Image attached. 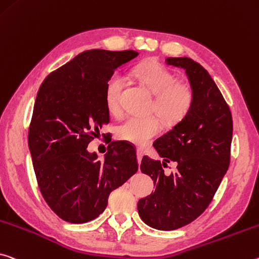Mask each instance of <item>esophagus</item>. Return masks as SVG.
<instances>
[{
	"label": "esophagus",
	"instance_id": "esophagus-1",
	"mask_svg": "<svg viewBox=\"0 0 259 259\" xmlns=\"http://www.w3.org/2000/svg\"><path fill=\"white\" fill-rule=\"evenodd\" d=\"M143 155H144V152H143L142 149H138V150H137V160H138V163H141Z\"/></svg>",
	"mask_w": 259,
	"mask_h": 259
}]
</instances>
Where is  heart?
Returning a JSON list of instances; mask_svg holds the SVG:
<instances>
[{
  "instance_id": "obj_1",
  "label": "heart",
  "mask_w": 259,
  "mask_h": 259,
  "mask_svg": "<svg viewBox=\"0 0 259 259\" xmlns=\"http://www.w3.org/2000/svg\"><path fill=\"white\" fill-rule=\"evenodd\" d=\"M134 76L138 83L155 97L152 110L166 123L174 125L181 122L190 112L194 102V92L186 83H180L173 72L158 62H146L135 69ZM124 90V79L118 73L106 83L104 99L108 113L117 116L121 113V99ZM162 129L159 118L128 117L115 129L118 141L143 146L158 136Z\"/></svg>"
}]
</instances>
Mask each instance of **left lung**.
<instances>
[{
  "mask_svg": "<svg viewBox=\"0 0 259 259\" xmlns=\"http://www.w3.org/2000/svg\"><path fill=\"white\" fill-rule=\"evenodd\" d=\"M166 63L186 70L194 92L190 112L153 144L163 161L143 157L141 169L155 190L139 199L138 213L150 227L173 231L206 210L231 161L232 113L218 86L199 63L189 57H167ZM177 162L166 176L162 166Z\"/></svg>",
  "mask_w": 259,
  "mask_h": 259,
  "instance_id": "left-lung-1",
  "label": "left lung"
}]
</instances>
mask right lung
Segmentation results:
<instances>
[{"label":"right lung","instance_id":"1","mask_svg":"<svg viewBox=\"0 0 259 259\" xmlns=\"http://www.w3.org/2000/svg\"><path fill=\"white\" fill-rule=\"evenodd\" d=\"M135 51H85L53 71L41 84L28 129V149L38 186L61 219L84 224L99 217L109 194L138 170L136 152L112 142L105 160L88 145L109 123L106 83Z\"/></svg>","mask_w":259,"mask_h":259}]
</instances>
